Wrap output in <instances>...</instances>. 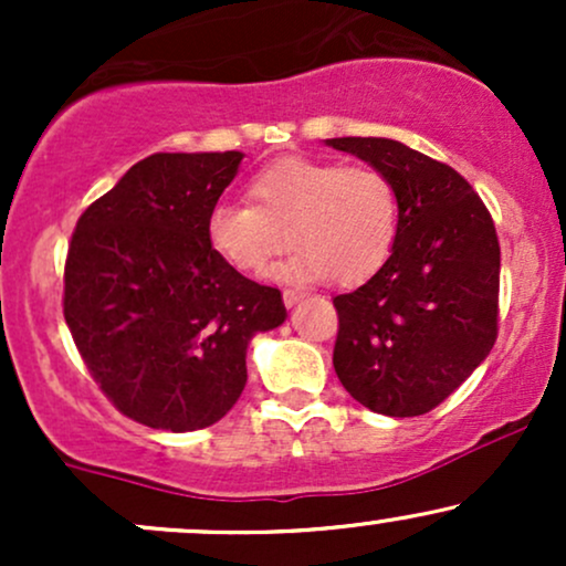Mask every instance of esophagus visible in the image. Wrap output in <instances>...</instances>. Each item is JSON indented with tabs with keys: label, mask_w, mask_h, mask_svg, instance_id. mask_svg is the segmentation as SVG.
Returning <instances> with one entry per match:
<instances>
[{
	"label": "esophagus",
	"mask_w": 566,
	"mask_h": 566,
	"mask_svg": "<svg viewBox=\"0 0 566 566\" xmlns=\"http://www.w3.org/2000/svg\"><path fill=\"white\" fill-rule=\"evenodd\" d=\"M282 297H284V303H287V305H295L297 301H301V297H303V292L301 290H284L282 292Z\"/></svg>",
	"instance_id": "esophagus-1"
}]
</instances>
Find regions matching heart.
I'll use <instances>...</instances> for the list:
<instances>
[{
  "label": "heart",
  "instance_id": "obj_1",
  "mask_svg": "<svg viewBox=\"0 0 566 566\" xmlns=\"http://www.w3.org/2000/svg\"><path fill=\"white\" fill-rule=\"evenodd\" d=\"M247 199L207 218L212 250L247 276L269 274L287 239L295 255L284 274L354 287L378 274L399 239V188L375 165L279 159L252 175Z\"/></svg>",
  "mask_w": 566,
  "mask_h": 566
}]
</instances>
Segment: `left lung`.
Instances as JSON below:
<instances>
[{
    "mask_svg": "<svg viewBox=\"0 0 566 566\" xmlns=\"http://www.w3.org/2000/svg\"><path fill=\"white\" fill-rule=\"evenodd\" d=\"M394 178L401 229L386 265L333 297V365L359 405L388 418L431 412L497 340L500 242L490 210L444 161L388 138H333Z\"/></svg>",
    "mask_w": 566,
    "mask_h": 566,
    "instance_id": "obj_1",
    "label": "left lung"
}]
</instances>
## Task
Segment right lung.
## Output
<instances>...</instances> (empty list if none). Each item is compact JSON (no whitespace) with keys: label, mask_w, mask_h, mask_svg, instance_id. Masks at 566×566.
<instances>
[{"label":"right lung","mask_w":566,"mask_h":566,"mask_svg":"<svg viewBox=\"0 0 566 566\" xmlns=\"http://www.w3.org/2000/svg\"><path fill=\"white\" fill-rule=\"evenodd\" d=\"M242 154H151L76 220L63 316L106 399L135 423H218L244 391L247 346L284 322L282 292L231 269L207 218Z\"/></svg>","instance_id":"1"}]
</instances>
